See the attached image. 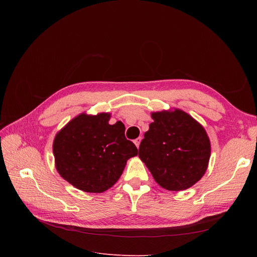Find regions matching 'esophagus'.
Returning <instances> with one entry per match:
<instances>
[{
    "mask_svg": "<svg viewBox=\"0 0 257 257\" xmlns=\"http://www.w3.org/2000/svg\"><path fill=\"white\" fill-rule=\"evenodd\" d=\"M141 142H142V137H138V138H136L135 141H134V144L136 145L137 148L139 147V145H141Z\"/></svg>",
    "mask_w": 257,
    "mask_h": 257,
    "instance_id": "34e87169",
    "label": "esophagus"
}]
</instances>
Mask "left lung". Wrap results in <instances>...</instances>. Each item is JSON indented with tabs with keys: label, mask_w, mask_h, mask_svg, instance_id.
<instances>
[{
	"label": "left lung",
	"mask_w": 257,
	"mask_h": 257,
	"mask_svg": "<svg viewBox=\"0 0 257 257\" xmlns=\"http://www.w3.org/2000/svg\"><path fill=\"white\" fill-rule=\"evenodd\" d=\"M151 115L153 122L144 135L138 157L162 188H191L208 167L211 148L205 128L179 109Z\"/></svg>",
	"instance_id": "8db88e82"
}]
</instances>
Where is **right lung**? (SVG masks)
I'll return each mask as SVG.
<instances>
[{"instance_id": "add662e5", "label": "right lung", "mask_w": 257, "mask_h": 257, "mask_svg": "<svg viewBox=\"0 0 257 257\" xmlns=\"http://www.w3.org/2000/svg\"><path fill=\"white\" fill-rule=\"evenodd\" d=\"M109 113H81L69 121L53 142L56 167L78 190L102 193L118 181L137 148L124 135L121 121L109 124Z\"/></svg>"}]
</instances>
